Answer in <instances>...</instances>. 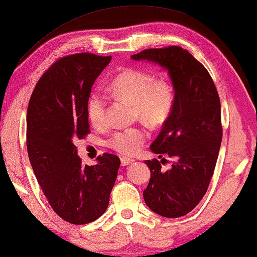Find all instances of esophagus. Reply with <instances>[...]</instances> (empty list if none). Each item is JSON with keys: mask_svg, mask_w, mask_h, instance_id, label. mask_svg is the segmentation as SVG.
<instances>
[{"mask_svg": "<svg viewBox=\"0 0 257 257\" xmlns=\"http://www.w3.org/2000/svg\"><path fill=\"white\" fill-rule=\"evenodd\" d=\"M120 162H121V165H123V167H126V165L134 163V160L128 159V157H121Z\"/></svg>", "mask_w": 257, "mask_h": 257, "instance_id": "obj_1", "label": "esophagus"}]
</instances>
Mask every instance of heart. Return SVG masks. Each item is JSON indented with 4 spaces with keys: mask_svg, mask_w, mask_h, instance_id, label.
<instances>
[{
    "mask_svg": "<svg viewBox=\"0 0 257 257\" xmlns=\"http://www.w3.org/2000/svg\"><path fill=\"white\" fill-rule=\"evenodd\" d=\"M110 88L134 103L136 115L153 126L163 124L175 105V89L171 82L167 79H155L153 73L145 70L123 71L113 78ZM87 117L95 127L106 124V101L100 92H93L89 95ZM147 138L145 128H124L112 134L109 146L121 155H134Z\"/></svg>",
    "mask_w": 257,
    "mask_h": 257,
    "instance_id": "obj_1",
    "label": "heart"
}]
</instances>
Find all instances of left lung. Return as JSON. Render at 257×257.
I'll return each mask as SVG.
<instances>
[{
  "instance_id": "8db88e82",
  "label": "left lung",
  "mask_w": 257,
  "mask_h": 257,
  "mask_svg": "<svg viewBox=\"0 0 257 257\" xmlns=\"http://www.w3.org/2000/svg\"><path fill=\"white\" fill-rule=\"evenodd\" d=\"M132 60L156 63L168 71L175 89V105L153 153L175 161L168 172L159 160L146 161L151 179L144 199L154 212L168 218L187 215L206 194L214 175L220 142V101L207 69L178 46L146 49Z\"/></svg>"
}]
</instances>
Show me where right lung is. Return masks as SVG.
<instances>
[{"label": "right lung", "mask_w": 257, "mask_h": 257, "mask_svg": "<svg viewBox=\"0 0 257 257\" xmlns=\"http://www.w3.org/2000/svg\"><path fill=\"white\" fill-rule=\"evenodd\" d=\"M111 56L74 54L55 62L38 81L27 108L29 159L53 210L71 224H88L104 214L120 165L104 153L95 165H81L74 142L90 132L87 101Z\"/></svg>", "instance_id": "obj_1"}]
</instances>
